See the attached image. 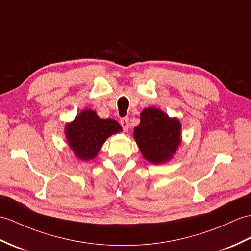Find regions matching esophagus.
<instances>
[{
  "instance_id": "34e87169",
  "label": "esophagus",
  "mask_w": 251,
  "mask_h": 251,
  "mask_svg": "<svg viewBox=\"0 0 251 251\" xmlns=\"http://www.w3.org/2000/svg\"><path fill=\"white\" fill-rule=\"evenodd\" d=\"M120 123H121L122 127H123V129L125 131H127L128 128H129V118H127V116H126V118H122L121 121H120Z\"/></svg>"
}]
</instances>
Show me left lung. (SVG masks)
Listing matches in <instances>:
<instances>
[{
	"mask_svg": "<svg viewBox=\"0 0 251 251\" xmlns=\"http://www.w3.org/2000/svg\"><path fill=\"white\" fill-rule=\"evenodd\" d=\"M180 131L182 125L178 119L150 107L140 114V124L133 129V138L144 158L154 165H160L176 154L182 141Z\"/></svg>",
	"mask_w": 251,
	"mask_h": 251,
	"instance_id": "1",
	"label": "left lung"
}]
</instances>
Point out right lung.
Instances as JSON below:
<instances>
[{
  "label": "right lung",
  "mask_w": 251,
  "mask_h": 251,
  "mask_svg": "<svg viewBox=\"0 0 251 251\" xmlns=\"http://www.w3.org/2000/svg\"><path fill=\"white\" fill-rule=\"evenodd\" d=\"M122 131V126L112 119H100L93 110L85 109L65 126L69 148L81 160H91L97 156L104 141Z\"/></svg>",
  "instance_id": "obj_1"
}]
</instances>
